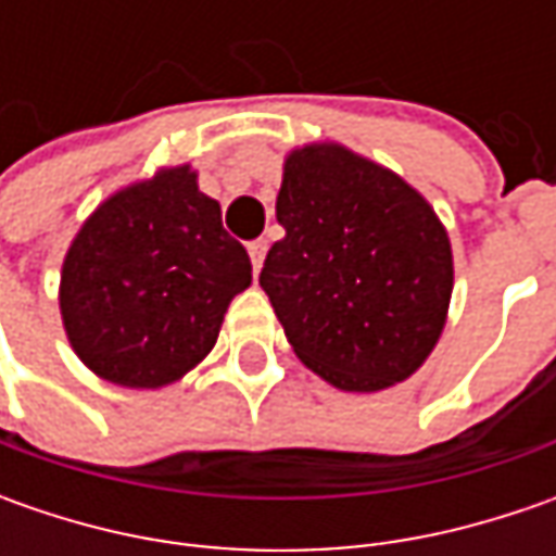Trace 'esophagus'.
I'll use <instances>...</instances> for the list:
<instances>
[{"instance_id": "34e87169", "label": "esophagus", "mask_w": 556, "mask_h": 556, "mask_svg": "<svg viewBox=\"0 0 556 556\" xmlns=\"http://www.w3.org/2000/svg\"><path fill=\"white\" fill-rule=\"evenodd\" d=\"M266 250L268 244L260 238V241H250L247 244V253H250V263H253V271H260L263 268V260H266Z\"/></svg>"}]
</instances>
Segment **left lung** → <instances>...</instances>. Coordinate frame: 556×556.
I'll return each mask as SVG.
<instances>
[{
    "label": "left lung",
    "instance_id": "obj_1",
    "mask_svg": "<svg viewBox=\"0 0 556 556\" xmlns=\"http://www.w3.org/2000/svg\"><path fill=\"white\" fill-rule=\"evenodd\" d=\"M285 238L260 285L300 362L337 390H387L427 362L455 268L433 206L343 144L290 151L275 201Z\"/></svg>",
    "mask_w": 556,
    "mask_h": 556
}]
</instances>
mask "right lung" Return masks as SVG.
<instances>
[{
    "mask_svg": "<svg viewBox=\"0 0 556 556\" xmlns=\"http://www.w3.org/2000/svg\"><path fill=\"white\" fill-rule=\"evenodd\" d=\"M250 256L191 166L129 185L83 223L61 268L64 331L86 368L157 390L216 346Z\"/></svg>",
    "mask_w": 556,
    "mask_h": 556,
    "instance_id": "obj_1",
    "label": "right lung"
}]
</instances>
